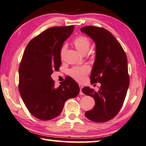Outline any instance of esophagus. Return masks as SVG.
<instances>
[{
  "mask_svg": "<svg viewBox=\"0 0 146 146\" xmlns=\"http://www.w3.org/2000/svg\"><path fill=\"white\" fill-rule=\"evenodd\" d=\"M80 86V95H83V93L82 92V89H83V85H82L81 84L79 85Z\"/></svg>",
  "mask_w": 146,
  "mask_h": 146,
  "instance_id": "34e87169",
  "label": "esophagus"
}]
</instances>
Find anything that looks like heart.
<instances>
[{"mask_svg": "<svg viewBox=\"0 0 146 146\" xmlns=\"http://www.w3.org/2000/svg\"><path fill=\"white\" fill-rule=\"evenodd\" d=\"M73 44L76 48L83 54H85L89 50L90 44V40L89 37L85 35H79L76 37L73 41ZM64 48L63 47L61 52H63ZM90 68L88 66H74L68 71V74L72 78L78 82H82L85 78V76L89 72Z\"/></svg>", "mask_w": 146, "mask_h": 146, "instance_id": "obj_1", "label": "heart"}]
</instances>
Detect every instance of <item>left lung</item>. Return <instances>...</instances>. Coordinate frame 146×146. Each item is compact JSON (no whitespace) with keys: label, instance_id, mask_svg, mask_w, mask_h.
Masks as SVG:
<instances>
[{"label":"left lung","instance_id":"1","mask_svg":"<svg viewBox=\"0 0 146 146\" xmlns=\"http://www.w3.org/2000/svg\"><path fill=\"white\" fill-rule=\"evenodd\" d=\"M96 43V59L90 76L91 84L101 83L98 92L85 87L82 92L94 98L95 106L85 113L95 122H106L119 113L129 85L127 59L122 46L104 28L87 26L81 28Z\"/></svg>","mask_w":146,"mask_h":146}]
</instances>
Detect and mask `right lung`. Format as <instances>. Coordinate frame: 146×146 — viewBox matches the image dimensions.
I'll return each mask as SVG.
<instances>
[{
    "label": "right lung",
    "instance_id": "right-lung-1",
    "mask_svg": "<svg viewBox=\"0 0 146 146\" xmlns=\"http://www.w3.org/2000/svg\"><path fill=\"white\" fill-rule=\"evenodd\" d=\"M74 28L73 25L50 28L31 40L24 52L19 68V92L26 108L39 120L56 118L64 102L80 92L70 77L57 88L50 77L60 67L61 49Z\"/></svg>",
    "mask_w": 146,
    "mask_h": 146
}]
</instances>
